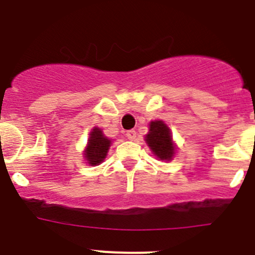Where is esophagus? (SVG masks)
<instances>
[{"mask_svg": "<svg viewBox=\"0 0 255 255\" xmlns=\"http://www.w3.org/2000/svg\"><path fill=\"white\" fill-rule=\"evenodd\" d=\"M127 137L128 138V140L133 141L136 138V131L135 130H128L127 131Z\"/></svg>", "mask_w": 255, "mask_h": 255, "instance_id": "34e87169", "label": "esophagus"}]
</instances>
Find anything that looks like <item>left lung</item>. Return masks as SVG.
Segmentation results:
<instances>
[{
  "label": "left lung",
  "mask_w": 255,
  "mask_h": 255,
  "mask_svg": "<svg viewBox=\"0 0 255 255\" xmlns=\"http://www.w3.org/2000/svg\"><path fill=\"white\" fill-rule=\"evenodd\" d=\"M145 142L158 160L171 161L175 157L177 146L173 142L170 128L162 120L150 122L148 132L145 135Z\"/></svg>",
  "instance_id": "8db88e82"
}]
</instances>
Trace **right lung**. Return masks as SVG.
I'll return each instance as SVG.
<instances>
[{
	"label": "right lung",
	"instance_id": "right-lung-1",
	"mask_svg": "<svg viewBox=\"0 0 255 255\" xmlns=\"http://www.w3.org/2000/svg\"><path fill=\"white\" fill-rule=\"evenodd\" d=\"M110 146H112V138L107 137L100 128H93L89 132L87 146L83 151L85 162L90 166L100 165L107 157Z\"/></svg>",
	"mask_w": 255,
	"mask_h": 255
}]
</instances>
